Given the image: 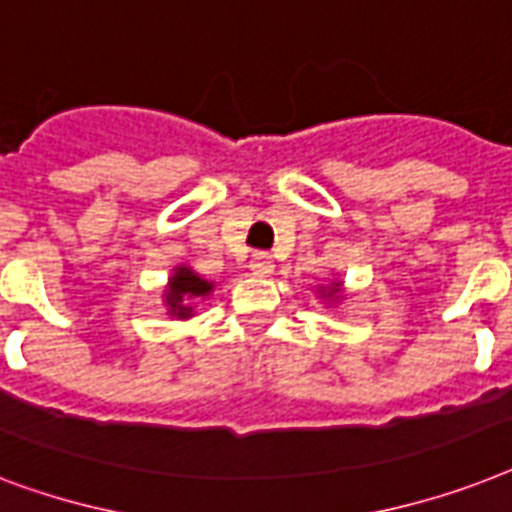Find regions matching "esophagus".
Masks as SVG:
<instances>
[{
	"mask_svg": "<svg viewBox=\"0 0 512 512\" xmlns=\"http://www.w3.org/2000/svg\"><path fill=\"white\" fill-rule=\"evenodd\" d=\"M251 272L253 275H259V277H269L272 272H275V259L269 256V253L259 251V253H253L251 256Z\"/></svg>",
	"mask_w": 512,
	"mask_h": 512,
	"instance_id": "esophagus-1",
	"label": "esophagus"
}]
</instances>
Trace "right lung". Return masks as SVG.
Masks as SVG:
<instances>
[{
    "mask_svg": "<svg viewBox=\"0 0 512 512\" xmlns=\"http://www.w3.org/2000/svg\"><path fill=\"white\" fill-rule=\"evenodd\" d=\"M208 290H211V282L200 280L195 272L190 269H177V275L171 277V288L166 293L169 298L171 312L177 314V317H190V306H185V298H195V296H206Z\"/></svg>",
    "mask_w": 512,
    "mask_h": 512,
    "instance_id": "right-lung-1",
    "label": "right lung"
}]
</instances>
